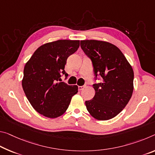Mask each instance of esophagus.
Segmentation results:
<instances>
[{
	"instance_id": "obj_1",
	"label": "esophagus",
	"mask_w": 155,
	"mask_h": 155,
	"mask_svg": "<svg viewBox=\"0 0 155 155\" xmlns=\"http://www.w3.org/2000/svg\"><path fill=\"white\" fill-rule=\"evenodd\" d=\"M84 87H85V85H82V86H78V90H82Z\"/></svg>"
}]
</instances>
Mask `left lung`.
<instances>
[{
  "instance_id": "obj_1",
  "label": "left lung",
  "mask_w": 155,
  "mask_h": 155,
  "mask_svg": "<svg viewBox=\"0 0 155 155\" xmlns=\"http://www.w3.org/2000/svg\"><path fill=\"white\" fill-rule=\"evenodd\" d=\"M81 48L93 67L95 95L86 101L87 111L98 120L116 117L126 106L133 92V70L121 51L112 44L95 40L81 41ZM98 75L103 81L95 83Z\"/></svg>"
}]
</instances>
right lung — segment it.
<instances>
[{"instance_id": "1", "label": "right lung", "mask_w": 155, "mask_h": 155, "mask_svg": "<svg viewBox=\"0 0 155 155\" xmlns=\"http://www.w3.org/2000/svg\"><path fill=\"white\" fill-rule=\"evenodd\" d=\"M79 41L58 40L36 50L26 63L22 86L27 98L38 113L56 118L67 110L71 99L78 92L77 85L61 81L68 58L79 48Z\"/></svg>"}]
</instances>
